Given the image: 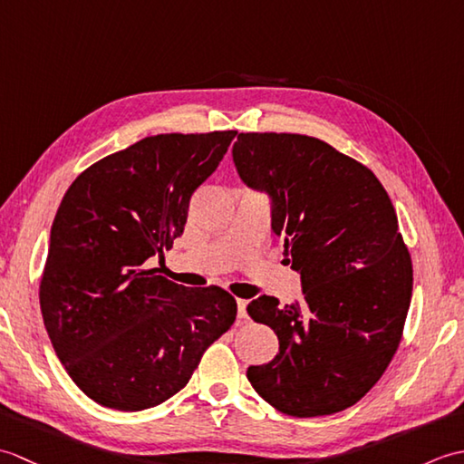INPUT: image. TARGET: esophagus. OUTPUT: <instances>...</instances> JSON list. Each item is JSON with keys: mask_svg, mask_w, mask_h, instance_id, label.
Returning a JSON list of instances; mask_svg holds the SVG:
<instances>
[{"mask_svg": "<svg viewBox=\"0 0 464 464\" xmlns=\"http://www.w3.org/2000/svg\"><path fill=\"white\" fill-rule=\"evenodd\" d=\"M247 304H249V301L237 299V313H239V319H247Z\"/></svg>", "mask_w": 464, "mask_h": 464, "instance_id": "1", "label": "esophagus"}]
</instances>
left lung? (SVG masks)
<instances>
[{
	"label": "left lung",
	"instance_id": "1",
	"mask_svg": "<svg viewBox=\"0 0 464 464\" xmlns=\"http://www.w3.org/2000/svg\"><path fill=\"white\" fill-rule=\"evenodd\" d=\"M233 161L245 185L269 195L271 229L303 287L301 303H249L279 353L247 379L285 415L349 409L389 367L411 304L412 263L395 207L369 167L317 137L239 133Z\"/></svg>",
	"mask_w": 464,
	"mask_h": 464
}]
</instances>
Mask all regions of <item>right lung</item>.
Returning a JSON list of instances; mask_svg holds the SVG:
<instances>
[{
    "label": "right lung",
    "instance_id": "right-lung-1",
    "mask_svg": "<svg viewBox=\"0 0 464 464\" xmlns=\"http://www.w3.org/2000/svg\"><path fill=\"white\" fill-rule=\"evenodd\" d=\"M235 135L145 137L87 167L63 195L39 304L69 377L103 407L143 411L171 399L237 317L225 289H187L151 269Z\"/></svg>",
    "mask_w": 464,
    "mask_h": 464
}]
</instances>
